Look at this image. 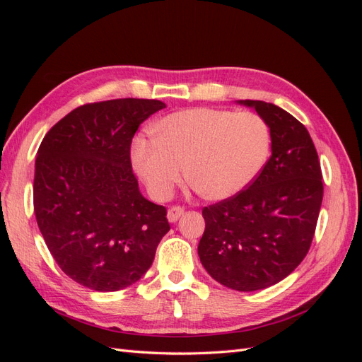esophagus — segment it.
Returning <instances> with one entry per match:
<instances>
[{
  "label": "esophagus",
  "mask_w": 362,
  "mask_h": 362,
  "mask_svg": "<svg viewBox=\"0 0 362 362\" xmlns=\"http://www.w3.org/2000/svg\"><path fill=\"white\" fill-rule=\"evenodd\" d=\"M182 214H184L182 206H172V208H169V211H168V221L169 222H177Z\"/></svg>",
  "instance_id": "obj_1"
}]
</instances>
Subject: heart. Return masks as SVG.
<instances>
[{"label": "heart", "instance_id": "obj_1", "mask_svg": "<svg viewBox=\"0 0 362 362\" xmlns=\"http://www.w3.org/2000/svg\"><path fill=\"white\" fill-rule=\"evenodd\" d=\"M152 137L136 141L133 163L157 199L169 198L184 166L204 199H231L257 180L270 152L266 120L250 112L189 108L160 119Z\"/></svg>", "mask_w": 362, "mask_h": 362}]
</instances>
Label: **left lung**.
Returning <instances> with one entry per match:
<instances>
[{"instance_id": "1", "label": "left lung", "mask_w": 362, "mask_h": 362, "mask_svg": "<svg viewBox=\"0 0 362 362\" xmlns=\"http://www.w3.org/2000/svg\"><path fill=\"white\" fill-rule=\"evenodd\" d=\"M237 103L266 120L272 156L246 190L204 208L198 254L222 286L255 291L287 278L308 254L323 182L315 146L298 119L270 103Z\"/></svg>"}]
</instances>
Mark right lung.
Returning a JSON list of instances; mask_svg holds the SVG:
<instances>
[{
    "label": "right lung",
    "instance_id": "right-lung-1",
    "mask_svg": "<svg viewBox=\"0 0 362 362\" xmlns=\"http://www.w3.org/2000/svg\"><path fill=\"white\" fill-rule=\"evenodd\" d=\"M166 104L112 100L75 108L43 137L33 201L59 267L95 291L133 286L170 226L166 208L139 190L129 158L140 124Z\"/></svg>",
    "mask_w": 362,
    "mask_h": 362
}]
</instances>
